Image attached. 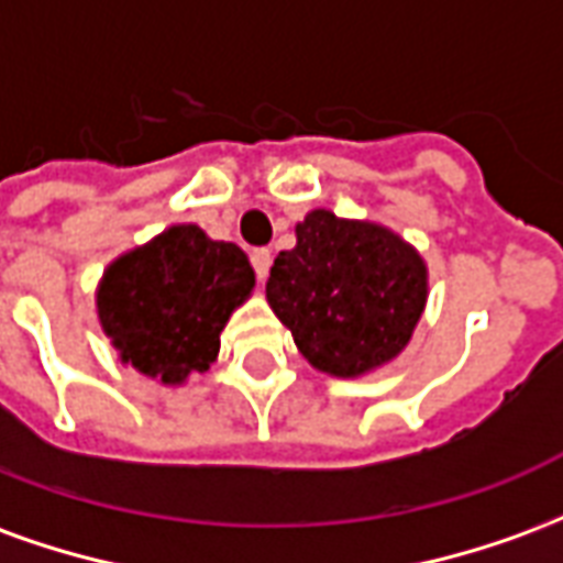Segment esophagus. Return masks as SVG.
I'll return each instance as SVG.
<instances>
[{"label": "esophagus", "mask_w": 563, "mask_h": 563, "mask_svg": "<svg viewBox=\"0 0 563 563\" xmlns=\"http://www.w3.org/2000/svg\"><path fill=\"white\" fill-rule=\"evenodd\" d=\"M271 250H265V246H258V250H253L250 253V262H253V268H256V277L258 280H265L268 277V271H271Z\"/></svg>", "instance_id": "obj_1"}]
</instances>
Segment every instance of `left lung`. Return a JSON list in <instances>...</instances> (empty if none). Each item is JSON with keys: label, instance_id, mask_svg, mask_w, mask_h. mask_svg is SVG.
<instances>
[{"label": "left lung", "instance_id": "1", "mask_svg": "<svg viewBox=\"0 0 563 563\" xmlns=\"http://www.w3.org/2000/svg\"><path fill=\"white\" fill-rule=\"evenodd\" d=\"M298 244L271 265V310L298 353L329 377L355 379L404 353L428 301V265L410 241L371 220L317 208Z\"/></svg>", "mask_w": 563, "mask_h": 563}]
</instances>
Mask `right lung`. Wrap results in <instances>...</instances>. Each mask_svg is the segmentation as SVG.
<instances>
[{
	"label": "right lung",
	"instance_id": "obj_1",
	"mask_svg": "<svg viewBox=\"0 0 563 563\" xmlns=\"http://www.w3.org/2000/svg\"><path fill=\"white\" fill-rule=\"evenodd\" d=\"M253 286L241 246L177 222L104 268L96 313L123 365L162 386H184L217 362L220 331Z\"/></svg>",
	"mask_w": 563,
	"mask_h": 563
}]
</instances>
